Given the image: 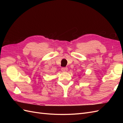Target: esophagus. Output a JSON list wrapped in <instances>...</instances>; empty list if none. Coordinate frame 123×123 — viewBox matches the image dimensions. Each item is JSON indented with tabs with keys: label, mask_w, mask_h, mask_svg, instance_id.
Listing matches in <instances>:
<instances>
[{
	"label": "esophagus",
	"mask_w": 123,
	"mask_h": 123,
	"mask_svg": "<svg viewBox=\"0 0 123 123\" xmlns=\"http://www.w3.org/2000/svg\"><path fill=\"white\" fill-rule=\"evenodd\" d=\"M62 72H67L68 71V68H62Z\"/></svg>",
	"instance_id": "esophagus-1"
}]
</instances>
